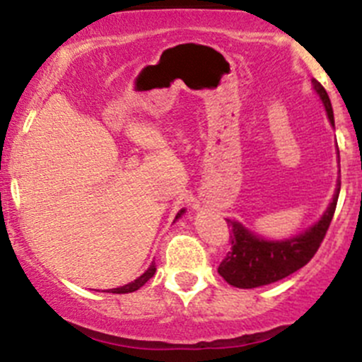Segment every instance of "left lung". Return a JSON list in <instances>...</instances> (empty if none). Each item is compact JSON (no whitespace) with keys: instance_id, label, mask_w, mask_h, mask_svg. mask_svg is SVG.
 Here are the masks:
<instances>
[{"instance_id":"8db88e82","label":"left lung","mask_w":362,"mask_h":362,"mask_svg":"<svg viewBox=\"0 0 362 362\" xmlns=\"http://www.w3.org/2000/svg\"><path fill=\"white\" fill-rule=\"evenodd\" d=\"M313 87H315L324 107H326L327 117L334 124L333 108H331V101L326 89L317 80H313ZM338 194L339 180L333 202L324 211L322 218L315 226L306 229L305 233L294 236V238L284 240V242H268V240L257 238L247 231L242 224L228 218V224L231 226V236H229L231 250L226 254V257L218 264V275L229 286L238 287V289H254V287L268 286V284L293 275L299 268L308 264L310 259L319 250L322 240L326 238V233L329 229L331 221H333L334 210H337Z\"/></svg>"}]
</instances>
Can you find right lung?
I'll return each mask as SVG.
<instances>
[{
  "label": "right lung",
  "mask_w": 362,
  "mask_h": 362,
  "mask_svg": "<svg viewBox=\"0 0 362 362\" xmlns=\"http://www.w3.org/2000/svg\"><path fill=\"white\" fill-rule=\"evenodd\" d=\"M182 214H184V210H182L180 214L177 215V218L180 217ZM154 273H156V264H154V262H152V264H151V268H148L147 272L144 273V275H141V276H138V279L134 280V282L127 284V286H122V287H117V289H112V293H113V294H126V293H134V291H138V289H140L141 286H145V284H147V280H151L152 276H154Z\"/></svg>",
  "instance_id": "obj_1"
}]
</instances>
